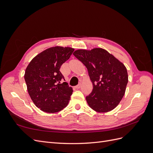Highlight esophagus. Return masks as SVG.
Instances as JSON below:
<instances>
[{
    "label": "esophagus",
    "instance_id": "1",
    "mask_svg": "<svg viewBox=\"0 0 153 153\" xmlns=\"http://www.w3.org/2000/svg\"><path fill=\"white\" fill-rule=\"evenodd\" d=\"M81 87V84H78V85H76L75 87V89H80V88Z\"/></svg>",
    "mask_w": 153,
    "mask_h": 153
}]
</instances>
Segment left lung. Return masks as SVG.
Wrapping results in <instances>:
<instances>
[{"instance_id":"8db88e82","label":"left lung","mask_w":153,"mask_h":153,"mask_svg":"<svg viewBox=\"0 0 153 153\" xmlns=\"http://www.w3.org/2000/svg\"><path fill=\"white\" fill-rule=\"evenodd\" d=\"M87 68L93 89L86 96L90 107L107 112L119 105L128 82L126 68L114 55L100 48L77 50L73 53Z\"/></svg>"}]
</instances>
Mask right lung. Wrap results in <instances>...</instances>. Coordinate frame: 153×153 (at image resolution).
Instances as JSON below:
<instances>
[{"instance_id":"obj_1","label":"right lung","mask_w":153,"mask_h":153,"mask_svg":"<svg viewBox=\"0 0 153 153\" xmlns=\"http://www.w3.org/2000/svg\"><path fill=\"white\" fill-rule=\"evenodd\" d=\"M74 49L51 47L37 55L27 66L24 78L29 94L37 107L47 113H55L68 105L72 87L63 82L60 71L62 64L69 59Z\"/></svg>"}]
</instances>
